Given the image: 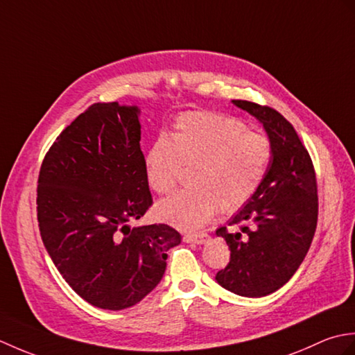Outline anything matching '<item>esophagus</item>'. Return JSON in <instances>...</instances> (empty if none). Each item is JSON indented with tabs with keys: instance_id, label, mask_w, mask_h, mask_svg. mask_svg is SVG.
I'll return each mask as SVG.
<instances>
[{
	"instance_id": "1",
	"label": "esophagus",
	"mask_w": 355,
	"mask_h": 355,
	"mask_svg": "<svg viewBox=\"0 0 355 355\" xmlns=\"http://www.w3.org/2000/svg\"><path fill=\"white\" fill-rule=\"evenodd\" d=\"M207 233H187V235L183 236L184 243H191V244H206L209 241Z\"/></svg>"
}]
</instances>
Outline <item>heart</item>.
<instances>
[{
	"label": "heart",
	"instance_id": "1",
	"mask_svg": "<svg viewBox=\"0 0 355 355\" xmlns=\"http://www.w3.org/2000/svg\"><path fill=\"white\" fill-rule=\"evenodd\" d=\"M273 146L268 135L215 111L182 114L171 135H160L145 155V173L158 195L173 192L182 166L191 168V189L158 202L163 221L178 229L205 225L218 209L235 212L259 189Z\"/></svg>",
	"mask_w": 355,
	"mask_h": 355
}]
</instances>
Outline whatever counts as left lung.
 I'll return each instance as SVG.
<instances>
[{"label":"left lung","instance_id":"8db88e82","mask_svg":"<svg viewBox=\"0 0 355 355\" xmlns=\"http://www.w3.org/2000/svg\"><path fill=\"white\" fill-rule=\"evenodd\" d=\"M233 103L263 125L273 146L259 189L216 235L230 248V262L216 273L223 288L262 297L290 281L310 250L318 225V182L304 143L281 112L248 101Z\"/></svg>","mask_w":355,"mask_h":355}]
</instances>
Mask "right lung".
Instances as JSON below:
<instances>
[{
	"label": "right lung",
	"mask_w": 355,
	"mask_h": 355,
	"mask_svg": "<svg viewBox=\"0 0 355 355\" xmlns=\"http://www.w3.org/2000/svg\"><path fill=\"white\" fill-rule=\"evenodd\" d=\"M140 110L94 103L58 135L37 178V223L59 273L103 310L153 291L182 235L168 224L130 227L153 206L140 149Z\"/></svg>",
	"instance_id": "add662e5"
}]
</instances>
